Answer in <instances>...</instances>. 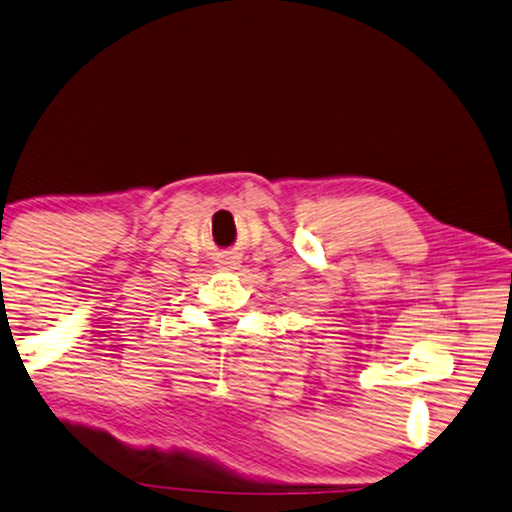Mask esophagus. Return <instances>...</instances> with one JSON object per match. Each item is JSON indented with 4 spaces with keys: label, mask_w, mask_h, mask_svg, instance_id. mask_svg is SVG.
Masks as SVG:
<instances>
[{
    "label": "esophagus",
    "mask_w": 512,
    "mask_h": 512,
    "mask_svg": "<svg viewBox=\"0 0 512 512\" xmlns=\"http://www.w3.org/2000/svg\"><path fill=\"white\" fill-rule=\"evenodd\" d=\"M217 267H220L222 271H234L241 267V260H238L236 255H222L220 260H217Z\"/></svg>",
    "instance_id": "esophagus-1"
}]
</instances>
